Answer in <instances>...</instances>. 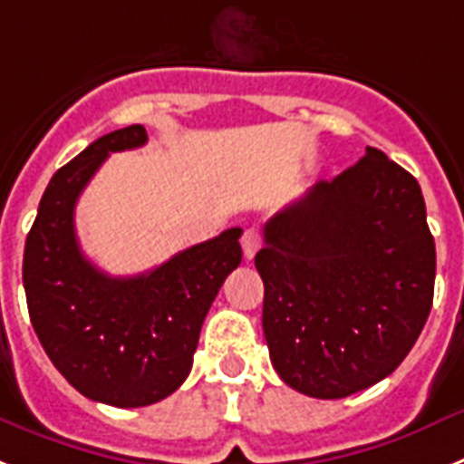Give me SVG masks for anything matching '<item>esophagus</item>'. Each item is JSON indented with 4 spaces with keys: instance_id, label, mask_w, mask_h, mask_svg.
I'll list each match as a JSON object with an SVG mask.
<instances>
[{
    "instance_id": "34e87169",
    "label": "esophagus",
    "mask_w": 464,
    "mask_h": 464,
    "mask_svg": "<svg viewBox=\"0 0 464 464\" xmlns=\"http://www.w3.org/2000/svg\"><path fill=\"white\" fill-rule=\"evenodd\" d=\"M240 243H243V255L245 259H255V255L259 252L261 247V233L259 228H247V231L243 233V237H240Z\"/></svg>"
}]
</instances>
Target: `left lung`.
Segmentation results:
<instances>
[{"instance_id": "8db88e82", "label": "left lung", "mask_w": 464, "mask_h": 464, "mask_svg": "<svg viewBox=\"0 0 464 464\" xmlns=\"http://www.w3.org/2000/svg\"><path fill=\"white\" fill-rule=\"evenodd\" d=\"M264 336L277 376L317 400L372 388L425 327L437 252L416 177L373 147L264 227Z\"/></svg>"}]
</instances>
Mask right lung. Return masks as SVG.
Masks as SVG:
<instances>
[{
	"label": "right lung",
	"instance_id": "obj_1",
	"mask_svg": "<svg viewBox=\"0 0 464 464\" xmlns=\"http://www.w3.org/2000/svg\"><path fill=\"white\" fill-rule=\"evenodd\" d=\"M144 142V126L121 128L63 165L23 256L32 327L53 366L83 397L119 409L156 404L187 381L209 305L243 259L240 228L132 277L107 276L83 256L76 200L107 156Z\"/></svg>",
	"mask_w": 464,
	"mask_h": 464
}]
</instances>
